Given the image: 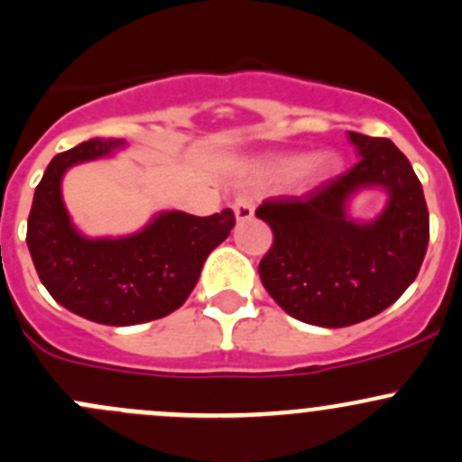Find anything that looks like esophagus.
I'll return each mask as SVG.
<instances>
[{"instance_id":"obj_1","label":"esophagus","mask_w":462,"mask_h":462,"mask_svg":"<svg viewBox=\"0 0 462 462\" xmlns=\"http://www.w3.org/2000/svg\"><path fill=\"white\" fill-rule=\"evenodd\" d=\"M232 209H235L236 221H248L254 214V203L253 199L245 197V194H239V197L235 199V203H232Z\"/></svg>"}]
</instances>
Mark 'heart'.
I'll return each instance as SVG.
<instances>
[{"label":"heart","mask_w":462,"mask_h":462,"mask_svg":"<svg viewBox=\"0 0 462 462\" xmlns=\"http://www.w3.org/2000/svg\"><path fill=\"white\" fill-rule=\"evenodd\" d=\"M330 170H333V161L324 156V153H319V156L310 158V161H304L301 156L277 158V161L265 167L263 174L274 180H291L300 176L306 183H318V180L330 174Z\"/></svg>","instance_id":"heart-1"}]
</instances>
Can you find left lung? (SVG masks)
I'll use <instances>...</instances> for the list:
<instances>
[{"label": "left lung", "mask_w": 462, "mask_h": 462, "mask_svg": "<svg viewBox=\"0 0 462 462\" xmlns=\"http://www.w3.org/2000/svg\"><path fill=\"white\" fill-rule=\"evenodd\" d=\"M360 161L304 197L268 199L257 217L273 230L259 277L274 301L306 324L342 328L389 309L418 277L430 212L411 162L389 138L348 132ZM380 184L385 212L371 224L346 217L353 191Z\"/></svg>", "instance_id": "8db88e82"}]
</instances>
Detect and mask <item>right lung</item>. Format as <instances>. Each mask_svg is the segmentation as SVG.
I'll list each match as a JSON object with an SVG mask.
<instances>
[{
  "label": "right lung",
  "mask_w": 462,
  "mask_h": 462,
  "mask_svg": "<svg viewBox=\"0 0 462 462\" xmlns=\"http://www.w3.org/2000/svg\"><path fill=\"white\" fill-rule=\"evenodd\" d=\"M118 144L91 138L49 162L32 197L26 244L40 282L58 304L97 324L132 326L165 318L185 304L203 261L230 235L235 214L165 212L127 239H85L64 209L62 174Z\"/></svg>",
  "instance_id": "1"
}]
</instances>
